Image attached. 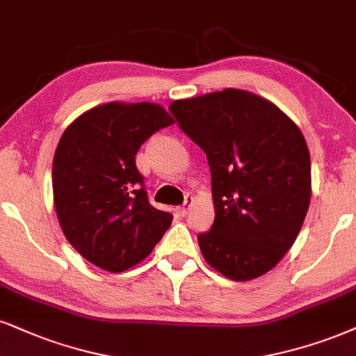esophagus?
Listing matches in <instances>:
<instances>
[{"label": "esophagus", "instance_id": "1", "mask_svg": "<svg viewBox=\"0 0 356 356\" xmlns=\"http://www.w3.org/2000/svg\"><path fill=\"white\" fill-rule=\"evenodd\" d=\"M193 203H195V200H193V196H188L185 203H183V204L178 208V214H179V216H186V214L190 213Z\"/></svg>", "mask_w": 356, "mask_h": 356}]
</instances>
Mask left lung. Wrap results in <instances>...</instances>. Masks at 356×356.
I'll use <instances>...</instances> for the list:
<instances>
[{"label": "left lung", "mask_w": 356, "mask_h": 356, "mask_svg": "<svg viewBox=\"0 0 356 356\" xmlns=\"http://www.w3.org/2000/svg\"><path fill=\"white\" fill-rule=\"evenodd\" d=\"M170 111L211 168L214 222L198 236L204 261L239 282L267 274L309 211L310 153L300 129L270 100L241 89L175 100Z\"/></svg>", "instance_id": "left-lung-1"}]
</instances>
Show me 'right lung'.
I'll return each instance as SVG.
<instances>
[{
    "mask_svg": "<svg viewBox=\"0 0 356 356\" xmlns=\"http://www.w3.org/2000/svg\"><path fill=\"white\" fill-rule=\"evenodd\" d=\"M173 122L158 104L107 102L64 130L52 161L54 208L65 239L90 264L130 269L170 227L171 213L148 203L135 155Z\"/></svg>",
    "mask_w": 356,
    "mask_h": 356,
    "instance_id": "obj_1",
    "label": "right lung"
}]
</instances>
